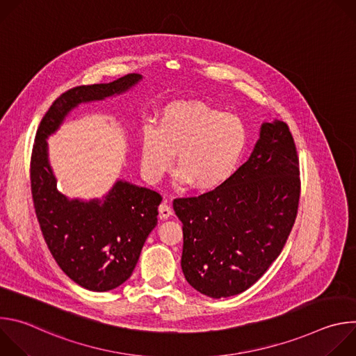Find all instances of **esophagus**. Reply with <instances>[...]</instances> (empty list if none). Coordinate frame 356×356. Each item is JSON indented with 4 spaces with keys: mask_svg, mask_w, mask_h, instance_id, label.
Segmentation results:
<instances>
[{
    "mask_svg": "<svg viewBox=\"0 0 356 356\" xmlns=\"http://www.w3.org/2000/svg\"><path fill=\"white\" fill-rule=\"evenodd\" d=\"M159 213H161V218H163V220H168V218L172 217L173 210H172V207H170L168 200H165V201L162 202V204L159 206Z\"/></svg>",
    "mask_w": 356,
    "mask_h": 356,
    "instance_id": "obj_1",
    "label": "esophagus"
}]
</instances>
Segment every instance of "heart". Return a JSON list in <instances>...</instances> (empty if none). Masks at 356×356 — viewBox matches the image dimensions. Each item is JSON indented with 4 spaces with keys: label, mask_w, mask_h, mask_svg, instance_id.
Masks as SVG:
<instances>
[{
    "label": "heart",
    "mask_w": 356,
    "mask_h": 356,
    "mask_svg": "<svg viewBox=\"0 0 356 356\" xmlns=\"http://www.w3.org/2000/svg\"><path fill=\"white\" fill-rule=\"evenodd\" d=\"M242 121L200 101L168 106L158 128L146 125L140 136V163L150 181H159L175 163L177 180L194 190L221 187L234 175L246 147Z\"/></svg>",
    "instance_id": "obj_1"
}]
</instances>
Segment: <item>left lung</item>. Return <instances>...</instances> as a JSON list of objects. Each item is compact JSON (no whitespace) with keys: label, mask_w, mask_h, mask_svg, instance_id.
<instances>
[{"label":"left lung","mask_w":356,"mask_h":356,"mask_svg":"<svg viewBox=\"0 0 356 356\" xmlns=\"http://www.w3.org/2000/svg\"><path fill=\"white\" fill-rule=\"evenodd\" d=\"M298 159L289 127L262 122L248 161L221 187L176 198L183 224L181 270L201 294L236 296L280 255L296 220Z\"/></svg>","instance_id":"obj_1"}]
</instances>
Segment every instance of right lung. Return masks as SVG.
Returning a JSON list of instances; mask_svg holds the SVG:
<instances>
[{"instance_id":"obj_1","label":"right lung","mask_w":356,"mask_h":356,"mask_svg":"<svg viewBox=\"0 0 356 356\" xmlns=\"http://www.w3.org/2000/svg\"><path fill=\"white\" fill-rule=\"evenodd\" d=\"M142 79L132 73L111 83L80 86L63 92L50 106L36 132L31 187L43 238L60 269L91 291L113 290L131 277L147 235L158 224L162 197L118 179L103 197L69 198L58 190L47 138L58 132L80 104L121 95Z\"/></svg>"}]
</instances>
